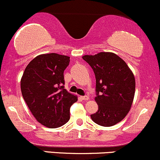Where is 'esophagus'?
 Segmentation results:
<instances>
[{"label":"esophagus","mask_w":160,"mask_h":160,"mask_svg":"<svg viewBox=\"0 0 160 160\" xmlns=\"http://www.w3.org/2000/svg\"><path fill=\"white\" fill-rule=\"evenodd\" d=\"M80 98L82 99V100H89V96H87V95H84V96H80Z\"/></svg>","instance_id":"esophagus-1"}]
</instances>
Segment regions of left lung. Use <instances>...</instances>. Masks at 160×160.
Instances as JSON below:
<instances>
[{"label":"left lung","instance_id":"obj_1","mask_svg":"<svg viewBox=\"0 0 160 160\" xmlns=\"http://www.w3.org/2000/svg\"><path fill=\"white\" fill-rule=\"evenodd\" d=\"M82 59L91 66L96 80L95 99L98 110L91 114L92 120L106 127L118 123L127 115L133 102L135 80L132 72L113 52L86 55Z\"/></svg>","mask_w":160,"mask_h":160}]
</instances>
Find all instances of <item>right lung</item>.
<instances>
[{
  "label": "right lung",
  "instance_id": "1",
  "mask_svg": "<svg viewBox=\"0 0 160 160\" xmlns=\"http://www.w3.org/2000/svg\"><path fill=\"white\" fill-rule=\"evenodd\" d=\"M70 57L56 53L35 57L21 80L23 98L36 120L48 128H58L70 119V108L78 101L65 89L64 71Z\"/></svg>",
  "mask_w": 160,
  "mask_h": 160
}]
</instances>
